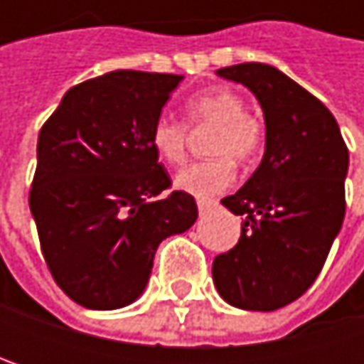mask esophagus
<instances>
[{
    "label": "esophagus",
    "mask_w": 364,
    "mask_h": 364,
    "mask_svg": "<svg viewBox=\"0 0 364 364\" xmlns=\"http://www.w3.org/2000/svg\"><path fill=\"white\" fill-rule=\"evenodd\" d=\"M217 204H219L217 200H204V198H202V200H198V210H200V213H208V210L215 208Z\"/></svg>",
    "instance_id": "esophagus-1"
}]
</instances>
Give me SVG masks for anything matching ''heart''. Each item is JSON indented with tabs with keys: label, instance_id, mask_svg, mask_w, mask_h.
<instances>
[{
	"label": "heart",
	"instance_id": "obj_1",
	"mask_svg": "<svg viewBox=\"0 0 364 364\" xmlns=\"http://www.w3.org/2000/svg\"><path fill=\"white\" fill-rule=\"evenodd\" d=\"M189 126H215L208 151L215 156L204 162L189 164L177 175V187L198 198H210L228 189L236 179V162H255L265 147V124L245 109V99L225 86L200 90L185 103ZM154 154L179 166L187 156V126L173 117H158L149 130Z\"/></svg>",
	"mask_w": 364,
	"mask_h": 364
}]
</instances>
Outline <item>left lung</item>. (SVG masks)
<instances>
[{"label":"left lung","instance_id":"obj_1","mask_svg":"<svg viewBox=\"0 0 364 364\" xmlns=\"http://www.w3.org/2000/svg\"><path fill=\"white\" fill-rule=\"evenodd\" d=\"M247 86L265 117V154L234 196L238 245L213 261L219 295L272 312L301 297L321 274L346 215L348 147L333 113L276 67L242 63L217 71Z\"/></svg>","mask_w":364,"mask_h":364}]
</instances>
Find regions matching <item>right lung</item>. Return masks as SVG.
I'll use <instances>...</instances> for the list:
<instances>
[{
	"mask_svg": "<svg viewBox=\"0 0 364 364\" xmlns=\"http://www.w3.org/2000/svg\"><path fill=\"white\" fill-rule=\"evenodd\" d=\"M183 75L109 71L67 90L37 139L29 191L39 247L75 304L115 310L145 289L158 245L198 219L149 145Z\"/></svg>",
	"mask_w": 364,
	"mask_h": 364,
	"instance_id": "obj_1",
	"label": "right lung"
}]
</instances>
